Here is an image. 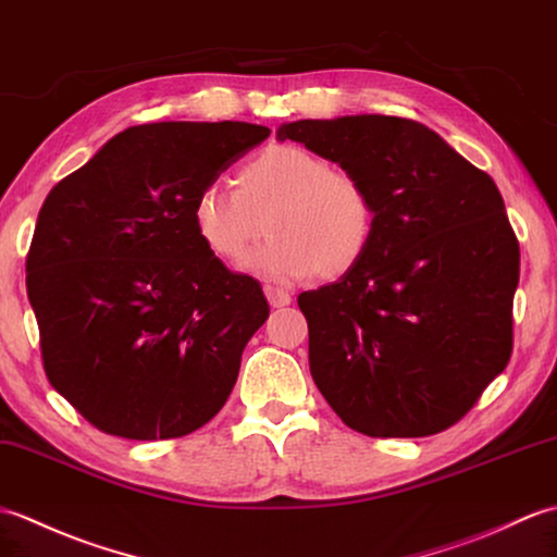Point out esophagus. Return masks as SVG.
Segmentation results:
<instances>
[{"label": "esophagus", "instance_id": "1", "mask_svg": "<svg viewBox=\"0 0 557 557\" xmlns=\"http://www.w3.org/2000/svg\"><path fill=\"white\" fill-rule=\"evenodd\" d=\"M265 296H268V301L273 308H282V306L292 304V294L280 289V287H273V284H268V287H265Z\"/></svg>", "mask_w": 557, "mask_h": 557}]
</instances>
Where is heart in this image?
Instances as JSON below:
<instances>
[{
	"label": "heart",
	"mask_w": 557,
	"mask_h": 557,
	"mask_svg": "<svg viewBox=\"0 0 557 557\" xmlns=\"http://www.w3.org/2000/svg\"><path fill=\"white\" fill-rule=\"evenodd\" d=\"M235 185H203L191 201L194 232L223 261L244 258L263 225L270 239L247 261L258 277H339L366 256L377 223L372 191L322 153L270 145L239 165Z\"/></svg>",
	"instance_id": "1"
}]
</instances>
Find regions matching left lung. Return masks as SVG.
Listing matches in <instances>:
<instances>
[{"label": "left lung", "mask_w": 557, "mask_h": 557, "mask_svg": "<svg viewBox=\"0 0 557 557\" xmlns=\"http://www.w3.org/2000/svg\"><path fill=\"white\" fill-rule=\"evenodd\" d=\"M277 137L363 177L377 209L366 256L299 296L320 394L368 436L448 430L512 354L520 244L496 183L398 115L296 121Z\"/></svg>", "instance_id": "8db88e82"}]
</instances>
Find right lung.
<instances>
[{
	"label": "right lung",
	"instance_id": "right-lung-1",
	"mask_svg": "<svg viewBox=\"0 0 557 557\" xmlns=\"http://www.w3.org/2000/svg\"><path fill=\"white\" fill-rule=\"evenodd\" d=\"M270 135L253 123H147L49 191L25 261L49 384L97 430L153 442L225 406L270 306L203 247L191 201Z\"/></svg>",
	"mask_w": 557,
	"mask_h": 557
}]
</instances>
